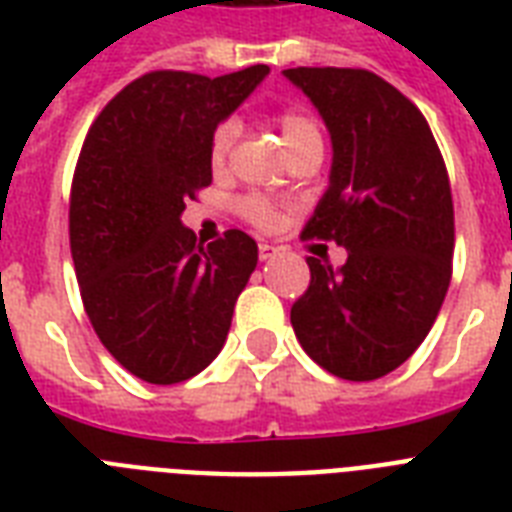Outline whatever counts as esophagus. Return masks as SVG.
Returning <instances> with one entry per match:
<instances>
[{
    "mask_svg": "<svg viewBox=\"0 0 512 512\" xmlns=\"http://www.w3.org/2000/svg\"><path fill=\"white\" fill-rule=\"evenodd\" d=\"M257 255H260V260H271V257L279 255V249L273 247V244H260V247H257Z\"/></svg>",
    "mask_w": 512,
    "mask_h": 512,
    "instance_id": "esophagus-1",
    "label": "esophagus"
}]
</instances>
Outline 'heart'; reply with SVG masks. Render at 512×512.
Returning <instances> with one entry per match:
<instances>
[{
    "instance_id": "obj_1",
    "label": "heart",
    "mask_w": 512,
    "mask_h": 512,
    "mask_svg": "<svg viewBox=\"0 0 512 512\" xmlns=\"http://www.w3.org/2000/svg\"><path fill=\"white\" fill-rule=\"evenodd\" d=\"M276 127L281 130V138L292 151V156H300L303 151H311V148H324L319 122L303 108H281L276 114ZM236 140H239V122L233 116L215 124V130L209 135V164H212V170H223L228 164ZM239 209L249 223L263 228V231H273L281 223V209L265 196H247V199H241Z\"/></svg>"
}]
</instances>
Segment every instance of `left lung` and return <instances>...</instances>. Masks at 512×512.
<instances>
[{
    "instance_id": "obj_1",
    "label": "left lung",
    "mask_w": 512,
    "mask_h": 512,
    "mask_svg": "<svg viewBox=\"0 0 512 512\" xmlns=\"http://www.w3.org/2000/svg\"><path fill=\"white\" fill-rule=\"evenodd\" d=\"M332 138L329 188L305 239L348 249L342 268L308 257L292 305L303 350L335 377L377 380L436 321L452 281L454 204L444 156L412 100L364 68H287Z\"/></svg>"
}]
</instances>
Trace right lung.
Listing matches in <instances>:
<instances>
[{"label":"right lung","mask_w":512,"mask_h":512,"mask_svg":"<svg viewBox=\"0 0 512 512\" xmlns=\"http://www.w3.org/2000/svg\"><path fill=\"white\" fill-rule=\"evenodd\" d=\"M268 66L209 76L151 71L92 122L76 162L68 236L84 311L119 364L151 385L207 369L257 265V244L225 231L209 247L180 223L212 183L209 135Z\"/></svg>","instance_id":"add662e5"}]
</instances>
